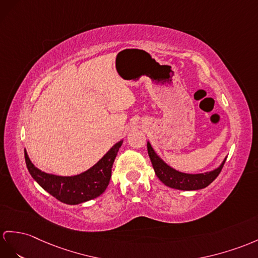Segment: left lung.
Returning <instances> with one entry per match:
<instances>
[{"mask_svg": "<svg viewBox=\"0 0 258 258\" xmlns=\"http://www.w3.org/2000/svg\"><path fill=\"white\" fill-rule=\"evenodd\" d=\"M148 153L151 162H152L154 172L159 179L164 185L179 190H198L206 188L218 177V175L221 172L224 165L225 160H227V158H225L221 164L210 172L188 174L177 171V169L169 166L167 163L163 161L151 146L150 141H148Z\"/></svg>", "mask_w": 258, "mask_h": 258, "instance_id": "1", "label": "left lung"}]
</instances>
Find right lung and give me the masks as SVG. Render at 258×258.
Masks as SVG:
<instances>
[{
	"mask_svg": "<svg viewBox=\"0 0 258 258\" xmlns=\"http://www.w3.org/2000/svg\"><path fill=\"white\" fill-rule=\"evenodd\" d=\"M121 144L122 140L118 141L95 165L73 176H60L42 172L31 163L26 150L25 161L31 177L47 192L63 204L79 205L98 197L107 188L111 177V167Z\"/></svg>",
	"mask_w": 258,
	"mask_h": 258,
	"instance_id": "right-lung-1",
	"label": "right lung"
}]
</instances>
